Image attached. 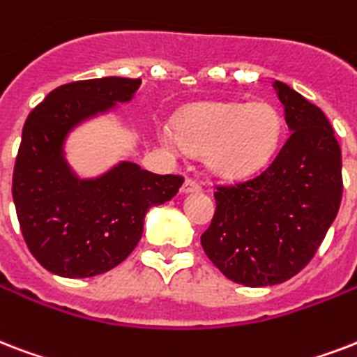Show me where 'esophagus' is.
<instances>
[{"mask_svg":"<svg viewBox=\"0 0 357 357\" xmlns=\"http://www.w3.org/2000/svg\"><path fill=\"white\" fill-rule=\"evenodd\" d=\"M200 189H202V187H200V183H198L197 179H192V178L185 179L183 187H181V190H183V192H197V190H200Z\"/></svg>","mask_w":357,"mask_h":357,"instance_id":"34e87169","label":"esophagus"}]
</instances>
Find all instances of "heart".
<instances>
[{"mask_svg":"<svg viewBox=\"0 0 357 357\" xmlns=\"http://www.w3.org/2000/svg\"><path fill=\"white\" fill-rule=\"evenodd\" d=\"M282 118L268 102H206L179 114L160 140L190 153H206L211 172L227 178L262 168L279 148Z\"/></svg>","mask_w":357,"mask_h":357,"instance_id":"b5f03b06","label":"heart"}]
</instances>
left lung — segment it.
I'll return each instance as SVG.
<instances>
[{
    "instance_id": "8db88e82",
    "label": "left lung",
    "mask_w": 357,
    "mask_h": 357,
    "mask_svg": "<svg viewBox=\"0 0 357 357\" xmlns=\"http://www.w3.org/2000/svg\"><path fill=\"white\" fill-rule=\"evenodd\" d=\"M288 129L275 159L247 181L219 185L204 252L230 281L273 287L311 262L342 198L341 146L326 114L273 82Z\"/></svg>"
}]
</instances>
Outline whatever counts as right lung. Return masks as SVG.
<instances>
[{"label":"right lung","instance_id":"add662e5","mask_svg":"<svg viewBox=\"0 0 357 357\" xmlns=\"http://www.w3.org/2000/svg\"><path fill=\"white\" fill-rule=\"evenodd\" d=\"M140 78L70 82L27 116L13 172V200L29 252L56 275L93 277L116 268L142 238L149 208L172 200L181 176H159L123 160L99 178L80 179L65 160L76 125L129 102Z\"/></svg>","mask_w":357,"mask_h":357}]
</instances>
